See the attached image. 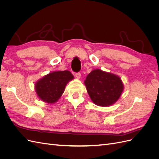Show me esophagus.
<instances>
[{
	"label": "esophagus",
	"mask_w": 159,
	"mask_h": 159,
	"mask_svg": "<svg viewBox=\"0 0 159 159\" xmlns=\"http://www.w3.org/2000/svg\"><path fill=\"white\" fill-rule=\"evenodd\" d=\"M75 77L78 79H80V78H81V74L80 73V72H78V73L75 74Z\"/></svg>",
	"instance_id": "obj_1"
}]
</instances>
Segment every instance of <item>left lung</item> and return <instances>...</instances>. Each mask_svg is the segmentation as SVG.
Returning a JSON list of instances; mask_svg holds the SVG:
<instances>
[{
    "instance_id": "8db88e82",
    "label": "left lung",
    "mask_w": 159,
    "mask_h": 159,
    "mask_svg": "<svg viewBox=\"0 0 159 159\" xmlns=\"http://www.w3.org/2000/svg\"><path fill=\"white\" fill-rule=\"evenodd\" d=\"M84 84L92 102L103 107L116 102L124 89L118 75L99 69L91 71L86 77Z\"/></svg>"
}]
</instances>
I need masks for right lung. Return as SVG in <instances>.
I'll use <instances>...</instances> for the list:
<instances>
[{"label":"right lung","instance_id":"right-lung-1","mask_svg":"<svg viewBox=\"0 0 159 159\" xmlns=\"http://www.w3.org/2000/svg\"><path fill=\"white\" fill-rule=\"evenodd\" d=\"M74 78V75L68 70L53 71L37 81L36 92L43 102L54 103L63 94L67 84Z\"/></svg>","mask_w":159,"mask_h":159}]
</instances>
